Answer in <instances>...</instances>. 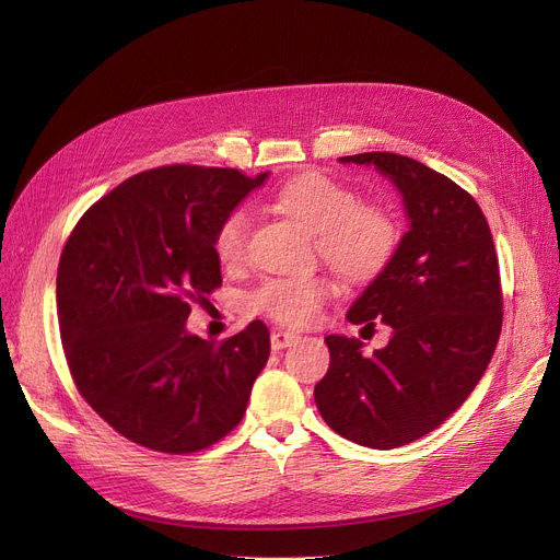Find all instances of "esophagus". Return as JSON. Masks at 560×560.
<instances>
[{
  "mask_svg": "<svg viewBox=\"0 0 560 560\" xmlns=\"http://www.w3.org/2000/svg\"><path fill=\"white\" fill-rule=\"evenodd\" d=\"M298 340H300V336L292 334V331H272V338H270L275 351L285 349V347H290L292 342H298Z\"/></svg>",
  "mask_w": 560,
  "mask_h": 560,
  "instance_id": "obj_1",
  "label": "esophagus"
}]
</instances>
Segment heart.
<instances>
[{"mask_svg": "<svg viewBox=\"0 0 560 560\" xmlns=\"http://www.w3.org/2000/svg\"><path fill=\"white\" fill-rule=\"evenodd\" d=\"M281 211L300 220L317 235V252L331 268L349 279H372L390 262L399 226L395 218L363 206L359 195L322 174H306L279 190ZM249 213L235 209L215 231L213 249L222 265H238L247 254ZM331 295V283L322 277H277L254 292V306L292 327L315 319L322 302Z\"/></svg>", "mask_w": 560, "mask_h": 560, "instance_id": "b5f03b06", "label": "heart"}]
</instances>
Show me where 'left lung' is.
Segmentation results:
<instances>
[{
	"instance_id": "obj_1",
	"label": "left lung",
	"mask_w": 560,
	"mask_h": 560,
	"mask_svg": "<svg viewBox=\"0 0 560 560\" xmlns=\"http://www.w3.org/2000/svg\"><path fill=\"white\" fill-rule=\"evenodd\" d=\"M338 161L386 176L408 231L347 311L351 325H388V345L365 354L359 338L327 336L331 361L313 395L338 435L395 450L443 424L483 376L502 331L499 262L479 203L445 174L388 152Z\"/></svg>"
}]
</instances>
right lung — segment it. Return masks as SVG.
Returning <instances> with one entry per match:
<instances>
[{
  "label": "right lung",
  "instance_id": "1",
  "mask_svg": "<svg viewBox=\"0 0 560 560\" xmlns=\"http://www.w3.org/2000/svg\"><path fill=\"white\" fill-rule=\"evenodd\" d=\"M238 170L140 172L85 211L56 277L74 384L117 433L165 454L218 443L245 416L270 357L260 319L222 345L186 329L190 302L222 283L215 231L268 182Z\"/></svg>",
  "mask_w": 560,
  "mask_h": 560
}]
</instances>
